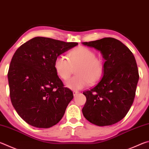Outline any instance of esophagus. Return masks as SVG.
Here are the masks:
<instances>
[{
  "instance_id": "34e87169",
  "label": "esophagus",
  "mask_w": 149,
  "mask_h": 149,
  "mask_svg": "<svg viewBox=\"0 0 149 149\" xmlns=\"http://www.w3.org/2000/svg\"><path fill=\"white\" fill-rule=\"evenodd\" d=\"M78 93H79V92L77 91H73V94H74V96H75L77 94H78Z\"/></svg>"
}]
</instances>
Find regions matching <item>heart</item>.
Wrapping results in <instances>:
<instances>
[{"mask_svg":"<svg viewBox=\"0 0 149 149\" xmlns=\"http://www.w3.org/2000/svg\"><path fill=\"white\" fill-rule=\"evenodd\" d=\"M75 68L76 75L65 83L72 90H79L87 87L89 83L95 84L101 79L104 72V62L97 57L94 50L86 47L75 48L68 53V58L59 55L54 60V68L63 80L68 79Z\"/></svg>","mask_w":149,"mask_h":149,"instance_id":"b5f03b06","label":"heart"}]
</instances>
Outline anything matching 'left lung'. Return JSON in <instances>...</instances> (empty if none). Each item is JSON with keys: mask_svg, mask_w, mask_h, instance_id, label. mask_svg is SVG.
I'll return each mask as SVG.
<instances>
[{"mask_svg": "<svg viewBox=\"0 0 149 149\" xmlns=\"http://www.w3.org/2000/svg\"><path fill=\"white\" fill-rule=\"evenodd\" d=\"M83 44L99 50L105 60L101 79L83 93L87 99L83 114L98 126L114 124L125 116L134 100L139 78L135 58L124 44L112 37Z\"/></svg>", "mask_w": 149, "mask_h": 149, "instance_id": "8db88e82", "label": "left lung"}]
</instances>
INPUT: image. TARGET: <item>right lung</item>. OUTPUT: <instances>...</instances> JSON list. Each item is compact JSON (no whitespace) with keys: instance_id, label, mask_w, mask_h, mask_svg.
Masks as SVG:
<instances>
[{"instance_id":"obj_1","label":"right lung","mask_w":149,"mask_h":149,"mask_svg":"<svg viewBox=\"0 0 149 149\" xmlns=\"http://www.w3.org/2000/svg\"><path fill=\"white\" fill-rule=\"evenodd\" d=\"M37 37L21 45L10 64V97L17 114L28 124L49 128L58 123L74 98L54 68L56 58L77 45Z\"/></svg>"}]
</instances>
